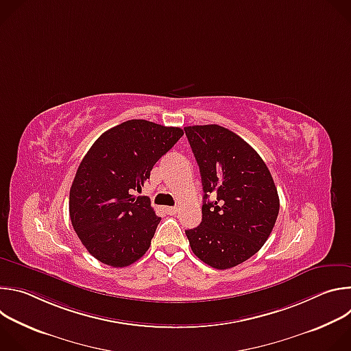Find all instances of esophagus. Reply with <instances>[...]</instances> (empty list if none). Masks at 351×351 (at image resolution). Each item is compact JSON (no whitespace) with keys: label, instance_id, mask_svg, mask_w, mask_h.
<instances>
[{"label":"esophagus","instance_id":"esophagus-1","mask_svg":"<svg viewBox=\"0 0 351 351\" xmlns=\"http://www.w3.org/2000/svg\"><path fill=\"white\" fill-rule=\"evenodd\" d=\"M165 211H167L169 215H175V214H178L179 208H178V207H167Z\"/></svg>","mask_w":351,"mask_h":351}]
</instances>
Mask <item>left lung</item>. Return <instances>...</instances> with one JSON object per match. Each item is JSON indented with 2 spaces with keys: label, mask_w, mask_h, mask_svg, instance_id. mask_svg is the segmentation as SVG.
Here are the masks:
<instances>
[{
  "label": "left lung",
  "mask_w": 351,
  "mask_h": 351,
  "mask_svg": "<svg viewBox=\"0 0 351 351\" xmlns=\"http://www.w3.org/2000/svg\"><path fill=\"white\" fill-rule=\"evenodd\" d=\"M184 133L202 175L203 221L186 230L193 253L215 269L253 257L269 237L279 195L256 149L219 125L186 126ZM213 195V202L208 198Z\"/></svg>",
  "instance_id": "1"
}]
</instances>
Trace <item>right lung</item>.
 I'll return each instance as SVG.
<instances>
[{"mask_svg": "<svg viewBox=\"0 0 351 351\" xmlns=\"http://www.w3.org/2000/svg\"><path fill=\"white\" fill-rule=\"evenodd\" d=\"M183 136L144 119L99 136L82 160L69 193L72 226L87 252L114 268L140 260L161 221L148 197L134 195L156 162Z\"/></svg>", "mask_w": 351, "mask_h": 351, "instance_id": "obj_1", "label": "right lung"}]
</instances>
